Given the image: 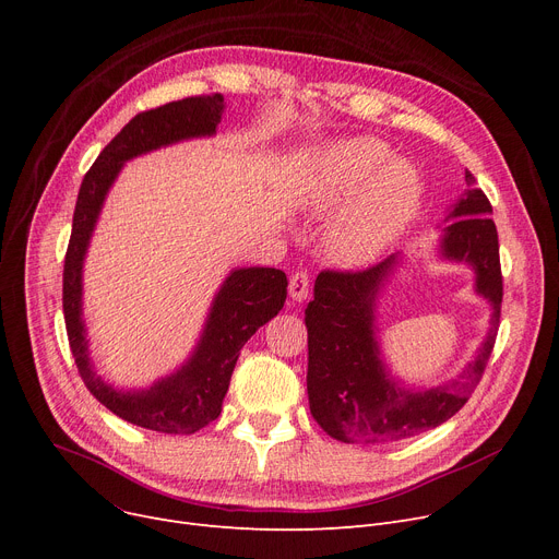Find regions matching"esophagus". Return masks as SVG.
<instances>
[{"mask_svg": "<svg viewBox=\"0 0 559 559\" xmlns=\"http://www.w3.org/2000/svg\"><path fill=\"white\" fill-rule=\"evenodd\" d=\"M310 292V276L308 272H295L289 276V297L295 301H304Z\"/></svg>", "mask_w": 559, "mask_h": 559, "instance_id": "esophagus-1", "label": "esophagus"}]
</instances>
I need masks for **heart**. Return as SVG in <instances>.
<instances>
[{"label": "heart", "mask_w": 559, "mask_h": 559, "mask_svg": "<svg viewBox=\"0 0 559 559\" xmlns=\"http://www.w3.org/2000/svg\"><path fill=\"white\" fill-rule=\"evenodd\" d=\"M390 156V146L376 138L344 140L329 146L306 176L301 201L314 213L356 197L326 238L331 258L342 264L378 260L421 211V174L413 163Z\"/></svg>", "instance_id": "b5f03b06"}]
</instances>
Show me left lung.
<instances>
[{
	"label": "left lung",
	"instance_id": "8db88e82",
	"mask_svg": "<svg viewBox=\"0 0 559 559\" xmlns=\"http://www.w3.org/2000/svg\"><path fill=\"white\" fill-rule=\"evenodd\" d=\"M474 186L472 171L464 174ZM491 203L483 190H468L451 213L442 253L472 262L476 287L493 306L491 329L478 358L460 380L424 392L401 390L378 358L373 304L399 255L365 270H324L306 308L308 399L314 421L340 442L385 444L449 421L478 388L493 350L503 304V274L496 224L485 215Z\"/></svg>",
	"mask_w": 559,
	"mask_h": 559
}]
</instances>
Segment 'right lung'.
Returning <instances> with one entry per match:
<instances>
[{"mask_svg":"<svg viewBox=\"0 0 559 559\" xmlns=\"http://www.w3.org/2000/svg\"><path fill=\"white\" fill-rule=\"evenodd\" d=\"M224 112L222 95H199L138 112L85 171L74 205L63 267V312L72 356L91 394L120 419L167 435H192L215 421L230 373L247 340L281 312L287 276L274 267L235 270L217 292L194 356L150 390H115L93 371L81 321V267L104 197L122 165L140 154L186 138L213 135Z\"/></svg>","mask_w":559,"mask_h":559,"instance_id":"1","label":"right lung"}]
</instances>
